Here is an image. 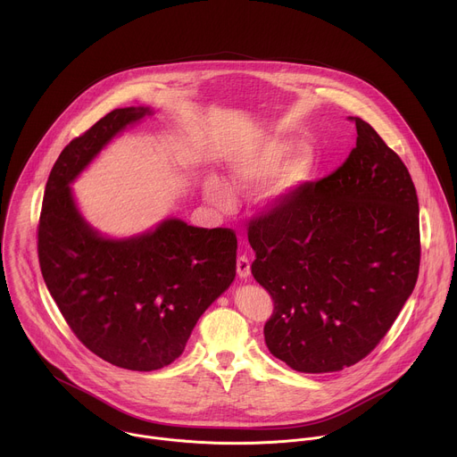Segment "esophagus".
I'll list each match as a JSON object with an SVG mask.
<instances>
[{
  "instance_id": "obj_1",
  "label": "esophagus",
  "mask_w": 457,
  "mask_h": 457,
  "mask_svg": "<svg viewBox=\"0 0 457 457\" xmlns=\"http://www.w3.org/2000/svg\"><path fill=\"white\" fill-rule=\"evenodd\" d=\"M237 273H238V277L244 278V280L251 275V262H249V258H247L245 254H240V256L237 258Z\"/></svg>"
}]
</instances>
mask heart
Segmentation results:
<instances>
[{
  "instance_id": "obj_1",
  "label": "heart",
  "mask_w": 457,
  "mask_h": 457,
  "mask_svg": "<svg viewBox=\"0 0 457 457\" xmlns=\"http://www.w3.org/2000/svg\"><path fill=\"white\" fill-rule=\"evenodd\" d=\"M293 143L286 137L271 136L258 141L240 154L229 164L231 180L238 189H251L276 177L270 182L264 199L270 204H282L302 189L316 171V154L311 146H296L292 154ZM210 199L220 208H231L233 195L226 184L210 179L206 184Z\"/></svg>"
}]
</instances>
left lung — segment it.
I'll return each instance as SVG.
<instances>
[{"instance_id": "obj_1", "label": "left lung", "mask_w": 457, "mask_h": 457, "mask_svg": "<svg viewBox=\"0 0 457 457\" xmlns=\"http://www.w3.org/2000/svg\"><path fill=\"white\" fill-rule=\"evenodd\" d=\"M345 162L249 220L251 273L273 298V356L298 372L363 360L393 328L420 273L411 173L360 117Z\"/></svg>"}]
</instances>
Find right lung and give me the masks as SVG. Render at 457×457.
<instances>
[{"mask_svg": "<svg viewBox=\"0 0 457 457\" xmlns=\"http://www.w3.org/2000/svg\"><path fill=\"white\" fill-rule=\"evenodd\" d=\"M150 108H117L71 141L45 187L37 256L45 284L79 342L128 370L177 360L201 314L231 286L237 235L168 219L139 237L110 240L92 229L71 182L128 124Z\"/></svg>", "mask_w": 457, "mask_h": 457, "instance_id": "add662e5", "label": "right lung"}]
</instances>
